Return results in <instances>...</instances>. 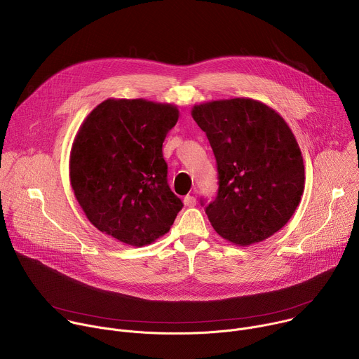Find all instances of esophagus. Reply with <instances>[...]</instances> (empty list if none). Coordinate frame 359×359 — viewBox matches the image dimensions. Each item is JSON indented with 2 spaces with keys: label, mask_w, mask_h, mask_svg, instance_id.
<instances>
[{
  "label": "esophagus",
  "mask_w": 359,
  "mask_h": 359,
  "mask_svg": "<svg viewBox=\"0 0 359 359\" xmlns=\"http://www.w3.org/2000/svg\"><path fill=\"white\" fill-rule=\"evenodd\" d=\"M183 203H184L186 208H194V206H196V197L187 194V196H184Z\"/></svg>",
  "instance_id": "1"
}]
</instances>
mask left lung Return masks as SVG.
<instances>
[{"label": "left lung", "mask_w": 359, "mask_h": 359, "mask_svg": "<svg viewBox=\"0 0 359 359\" xmlns=\"http://www.w3.org/2000/svg\"><path fill=\"white\" fill-rule=\"evenodd\" d=\"M191 116L217 162L219 193L206 215L224 240L247 247L281 230L304 193L298 142L283 116L251 97L203 102Z\"/></svg>", "instance_id": "obj_1"}]
</instances>
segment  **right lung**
<instances>
[{
  "instance_id": "right-lung-1",
  "label": "right lung",
  "mask_w": 359,
  "mask_h": 359,
  "mask_svg": "<svg viewBox=\"0 0 359 359\" xmlns=\"http://www.w3.org/2000/svg\"><path fill=\"white\" fill-rule=\"evenodd\" d=\"M179 109L109 97L85 118L69 155V180L88 220L115 240L143 247L165 236L183 203L168 184L162 144Z\"/></svg>"
}]
</instances>
